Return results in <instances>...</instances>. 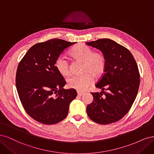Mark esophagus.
<instances>
[{
	"instance_id": "1",
	"label": "esophagus",
	"mask_w": 154,
	"mask_h": 154,
	"mask_svg": "<svg viewBox=\"0 0 154 154\" xmlns=\"http://www.w3.org/2000/svg\"><path fill=\"white\" fill-rule=\"evenodd\" d=\"M84 93L82 92H80V91H77V95L79 97H82L84 95Z\"/></svg>"
}]
</instances>
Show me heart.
Instances as JSON below:
<instances>
[{
	"instance_id": "1",
	"label": "heart",
	"mask_w": 154,
	"mask_h": 154,
	"mask_svg": "<svg viewBox=\"0 0 154 154\" xmlns=\"http://www.w3.org/2000/svg\"><path fill=\"white\" fill-rule=\"evenodd\" d=\"M70 54L73 58L84 63V70L86 73L70 77L67 80L68 86L78 91H86L94 81L93 74L97 77L102 75L106 65V58L102 53L93 52L90 47L83 44H79L73 47ZM55 67L57 72L63 76H67L70 73L68 61L63 56H59L56 59Z\"/></svg>"
}]
</instances>
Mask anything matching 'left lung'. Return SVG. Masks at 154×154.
<instances>
[{
  "mask_svg": "<svg viewBox=\"0 0 154 154\" xmlns=\"http://www.w3.org/2000/svg\"><path fill=\"white\" fill-rule=\"evenodd\" d=\"M86 45L98 49L106 58L104 73L96 87L107 90L91 93L93 100L87 106V114L102 125L116 122L130 110L137 96L140 80L136 62L127 48L112 39H100Z\"/></svg>",
  "mask_w": 154,
  "mask_h": 154,
  "instance_id": "left-lung-1",
  "label": "left lung"
}]
</instances>
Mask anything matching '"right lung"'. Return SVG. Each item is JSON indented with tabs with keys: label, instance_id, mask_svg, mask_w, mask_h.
Segmentation results:
<instances>
[{
	"label": "right lung",
	"instance_id": "add662e5",
	"mask_svg": "<svg viewBox=\"0 0 154 154\" xmlns=\"http://www.w3.org/2000/svg\"><path fill=\"white\" fill-rule=\"evenodd\" d=\"M75 43L56 38L35 44L18 64L16 86L20 100L28 115L39 123L52 125L64 120L77 95L75 89L63 88L66 82L55 67L56 59Z\"/></svg>",
	"mask_w": 154,
	"mask_h": 154
}]
</instances>
